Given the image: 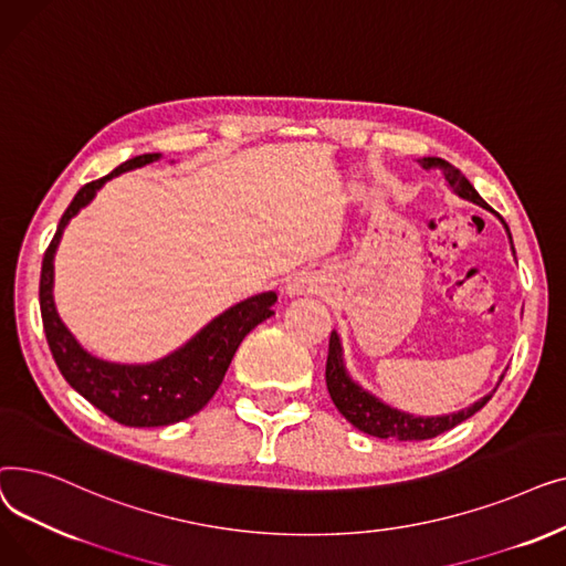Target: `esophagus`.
<instances>
[{"label":"esophagus","mask_w":566,"mask_h":566,"mask_svg":"<svg viewBox=\"0 0 566 566\" xmlns=\"http://www.w3.org/2000/svg\"><path fill=\"white\" fill-rule=\"evenodd\" d=\"M305 291H310V286H307V282L301 280V277H295V280H291V282L286 284V293H289V295H303Z\"/></svg>","instance_id":"34e87169"}]
</instances>
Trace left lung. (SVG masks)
I'll list each match as a JSON object with an SVG mask.
<instances>
[{
    "label": "left lung",
    "mask_w": 566,
    "mask_h": 566,
    "mask_svg": "<svg viewBox=\"0 0 566 566\" xmlns=\"http://www.w3.org/2000/svg\"><path fill=\"white\" fill-rule=\"evenodd\" d=\"M418 163L424 169H440L444 174V181H448L450 190L454 195H459L461 199L478 203V206L486 208V211L495 213L493 208L480 197V192L472 188L468 178L457 167H452L448 160L429 156V158H420ZM495 218L504 224V229H507V235L512 241L507 222H504L497 213H495ZM512 252H514V243H512ZM502 378H504V374L497 378L495 388L486 397L470 403L468 408H463L459 412L436 415V418H420V415H412V412L392 408L390 403H385L382 399H378L376 395L365 390L360 382H355L350 378V374L346 369V363H344V348H342V339H339L337 331H333V335H331L328 365H325V382H328L331 399L337 406V410L344 415V418L355 429H360L363 433H369V436H376V438H395V440H429V438H436L444 431L454 429L457 424L465 422L480 408L486 406V401L493 397V392L497 390V385H500Z\"/></svg>",
    "instance_id": "1"
}]
</instances>
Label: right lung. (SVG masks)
Listing matches in <instances>:
<instances>
[{"label":"right lung","instance_id":"add662e5","mask_svg":"<svg viewBox=\"0 0 566 566\" xmlns=\"http://www.w3.org/2000/svg\"><path fill=\"white\" fill-rule=\"evenodd\" d=\"M160 154H144L118 165L98 181L86 184L73 197L66 213L59 220L56 233L43 256L41 268V316L43 331L52 358L69 380L71 388L80 392L88 403H94L107 418L126 427H167L190 415L199 412L218 392L220 382L231 365L233 353L241 346L245 335L254 331L265 318H271L273 305L277 303L275 291L252 295L248 301L218 314L211 323L178 346L169 355L146 365H122L107 363L88 353L59 318L54 305V254L62 243L64 229L94 201L96 192L109 178L160 160Z\"/></svg>","mask_w":566,"mask_h":566}]
</instances>
